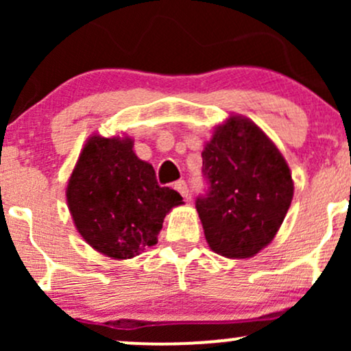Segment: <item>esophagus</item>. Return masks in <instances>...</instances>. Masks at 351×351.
<instances>
[{
	"label": "esophagus",
	"mask_w": 351,
	"mask_h": 351,
	"mask_svg": "<svg viewBox=\"0 0 351 351\" xmlns=\"http://www.w3.org/2000/svg\"><path fill=\"white\" fill-rule=\"evenodd\" d=\"M173 188H175L176 191H178L180 195L183 196V198H188V193H189V189H188V184H186V181H184V180H180V181H176V183L173 184Z\"/></svg>",
	"instance_id": "esophagus-1"
}]
</instances>
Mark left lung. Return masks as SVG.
Masks as SVG:
<instances>
[{"mask_svg":"<svg viewBox=\"0 0 351 351\" xmlns=\"http://www.w3.org/2000/svg\"><path fill=\"white\" fill-rule=\"evenodd\" d=\"M208 191L196 199L209 247L247 259L271 244L293 198L292 173L279 148L252 120L231 115L204 145Z\"/></svg>","mask_w":351,"mask_h":351,"instance_id":"obj_1","label":"left lung"}]
</instances>
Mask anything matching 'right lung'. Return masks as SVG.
Instances as JSON below:
<instances>
[{
	"label": "right lung",
	"instance_id": "obj_1",
	"mask_svg": "<svg viewBox=\"0 0 351 351\" xmlns=\"http://www.w3.org/2000/svg\"><path fill=\"white\" fill-rule=\"evenodd\" d=\"M72 221L84 241L115 261L158 243L165 216L183 204L178 191L158 186L155 170L134 152V138L88 136L66 188Z\"/></svg>",
	"mask_w": 351,
	"mask_h": 351
}]
</instances>
